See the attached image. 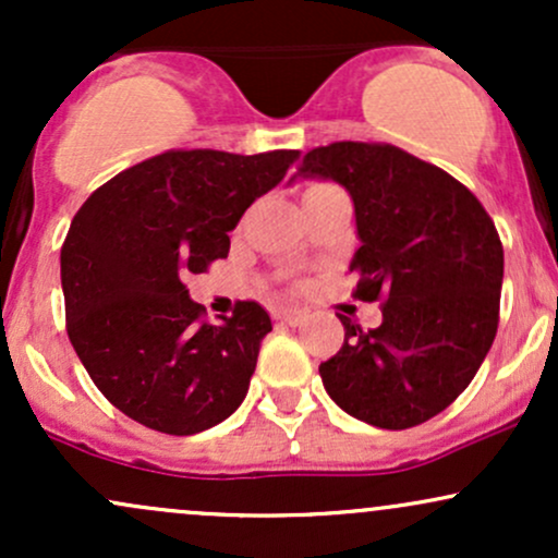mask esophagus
Segmentation results:
<instances>
[{
  "instance_id": "obj_1",
  "label": "esophagus",
  "mask_w": 558,
  "mask_h": 558,
  "mask_svg": "<svg viewBox=\"0 0 558 558\" xmlns=\"http://www.w3.org/2000/svg\"><path fill=\"white\" fill-rule=\"evenodd\" d=\"M272 317L278 319V323L283 325H291V328H296V325H301L306 319V312L296 310V306H278V310L272 312Z\"/></svg>"
}]
</instances>
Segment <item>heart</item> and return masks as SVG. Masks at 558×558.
I'll use <instances>...</instances> for the list:
<instances>
[{"label": "heart", "mask_w": 558, "mask_h": 558, "mask_svg": "<svg viewBox=\"0 0 558 558\" xmlns=\"http://www.w3.org/2000/svg\"><path fill=\"white\" fill-rule=\"evenodd\" d=\"M317 189H325V185H310V189H306L304 194H310V191H317Z\"/></svg>", "instance_id": "heart-1"}]
</instances>
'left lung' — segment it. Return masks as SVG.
Returning a JSON list of instances; mask_svg holds the SVG:
<instances>
[{
    "mask_svg": "<svg viewBox=\"0 0 558 558\" xmlns=\"http://www.w3.org/2000/svg\"><path fill=\"white\" fill-rule=\"evenodd\" d=\"M296 178L336 181L354 202V296L383 301L380 328L341 315V351L319 364L351 417L407 430L457 399L498 328L504 246L466 185L390 144L336 141L306 151Z\"/></svg>",
    "mask_w": 558,
    "mask_h": 558,
    "instance_id": "8db88e82",
    "label": "left lung"
}]
</instances>
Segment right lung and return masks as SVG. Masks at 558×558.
<instances>
[{"instance_id":"1","label":"right lung","mask_w":558,"mask_h":558,"mask_svg":"<svg viewBox=\"0 0 558 558\" xmlns=\"http://www.w3.org/2000/svg\"><path fill=\"white\" fill-rule=\"evenodd\" d=\"M296 159V149H170L118 172L73 217L60 254L68 336L131 420L194 435L246 399L270 315L239 301L209 325L183 280L228 257L230 230Z\"/></svg>"}]
</instances>
